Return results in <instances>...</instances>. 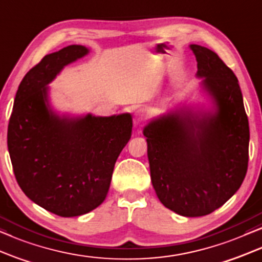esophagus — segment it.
Listing matches in <instances>:
<instances>
[{"mask_svg": "<svg viewBox=\"0 0 262 262\" xmlns=\"http://www.w3.org/2000/svg\"><path fill=\"white\" fill-rule=\"evenodd\" d=\"M147 118V111L145 109H138L134 113V125L135 127H140Z\"/></svg>", "mask_w": 262, "mask_h": 262, "instance_id": "1", "label": "esophagus"}]
</instances>
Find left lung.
<instances>
[{
  "label": "left lung",
  "mask_w": 262,
  "mask_h": 262,
  "mask_svg": "<svg viewBox=\"0 0 262 262\" xmlns=\"http://www.w3.org/2000/svg\"><path fill=\"white\" fill-rule=\"evenodd\" d=\"M208 106L182 104L144 128L157 196L183 217L210 214L245 180L249 123L238 80L219 56L190 44Z\"/></svg>",
  "instance_id": "8db88e82"
}]
</instances>
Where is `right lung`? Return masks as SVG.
<instances>
[{"mask_svg": "<svg viewBox=\"0 0 262 262\" xmlns=\"http://www.w3.org/2000/svg\"><path fill=\"white\" fill-rule=\"evenodd\" d=\"M89 52L83 45H69L30 69L17 89L8 124V151L20 188L34 204L60 217H78L102 205L133 128L128 113L72 116L52 109L48 85Z\"/></svg>", "mask_w": 262, "mask_h": 262, "instance_id": "1", "label": "right lung"}]
</instances>
